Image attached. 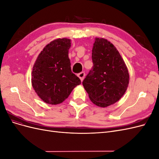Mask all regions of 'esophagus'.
Instances as JSON below:
<instances>
[{
  "instance_id": "34e87169",
  "label": "esophagus",
  "mask_w": 159,
  "mask_h": 159,
  "mask_svg": "<svg viewBox=\"0 0 159 159\" xmlns=\"http://www.w3.org/2000/svg\"><path fill=\"white\" fill-rule=\"evenodd\" d=\"M85 74L84 72H81V73H80V74L78 75V76L79 77V78L80 79V80H81V81H83V80H84V78H85Z\"/></svg>"
}]
</instances>
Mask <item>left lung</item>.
<instances>
[{"label": "left lung", "instance_id": "8db88e82", "mask_svg": "<svg viewBox=\"0 0 159 159\" xmlns=\"http://www.w3.org/2000/svg\"><path fill=\"white\" fill-rule=\"evenodd\" d=\"M93 68L83 85L93 104L107 107L121 99L129 82L127 67L119 51L103 38H95L92 49Z\"/></svg>", "mask_w": 159, "mask_h": 159}]
</instances>
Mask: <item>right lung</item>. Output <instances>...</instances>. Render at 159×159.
<instances>
[{"mask_svg": "<svg viewBox=\"0 0 159 159\" xmlns=\"http://www.w3.org/2000/svg\"><path fill=\"white\" fill-rule=\"evenodd\" d=\"M68 38H57L48 44L33 66L31 82L43 102L50 105L62 103L81 81L71 70Z\"/></svg>", "mask_w": 159, "mask_h": 159, "instance_id": "obj_1", "label": "right lung"}]
</instances>
